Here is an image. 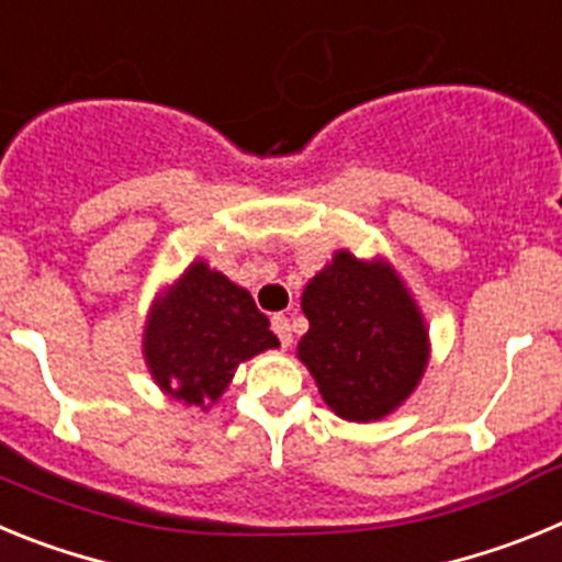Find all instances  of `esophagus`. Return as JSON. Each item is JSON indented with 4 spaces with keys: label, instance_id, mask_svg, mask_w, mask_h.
<instances>
[{
    "label": "esophagus",
    "instance_id": "34e87169",
    "mask_svg": "<svg viewBox=\"0 0 562 562\" xmlns=\"http://www.w3.org/2000/svg\"><path fill=\"white\" fill-rule=\"evenodd\" d=\"M272 331L278 335V340H281V346H290L292 342V324L290 317L286 315H272Z\"/></svg>",
    "mask_w": 562,
    "mask_h": 562
}]
</instances>
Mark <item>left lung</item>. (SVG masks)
<instances>
[{
    "instance_id": "8db88e82",
    "label": "left lung",
    "mask_w": 562,
    "mask_h": 562,
    "mask_svg": "<svg viewBox=\"0 0 562 562\" xmlns=\"http://www.w3.org/2000/svg\"><path fill=\"white\" fill-rule=\"evenodd\" d=\"M301 310L310 331L297 360L340 419L380 422L414 394L430 360L428 324L391 261L337 250Z\"/></svg>"
}]
</instances>
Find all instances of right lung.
Instances as JSON below:
<instances>
[{
    "label": "right lung",
    "mask_w": 562,
    "mask_h": 562,
    "mask_svg": "<svg viewBox=\"0 0 562 562\" xmlns=\"http://www.w3.org/2000/svg\"><path fill=\"white\" fill-rule=\"evenodd\" d=\"M270 321L245 286L196 258L148 306L143 360L162 394L213 408L241 362L278 349Z\"/></svg>",
    "instance_id": "1"
}]
</instances>
